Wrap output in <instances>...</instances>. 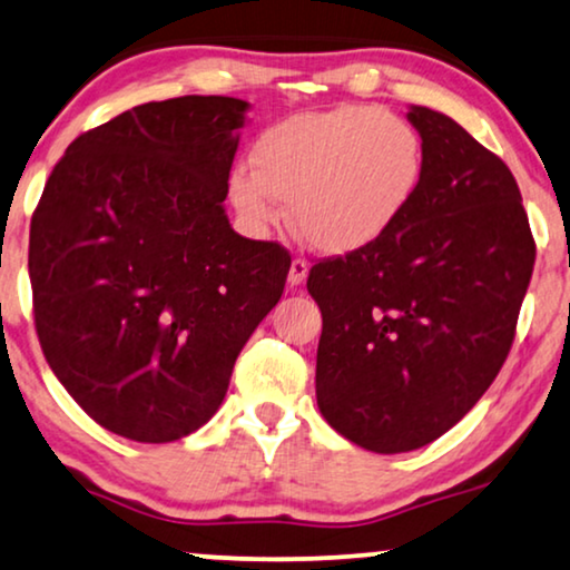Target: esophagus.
<instances>
[{"mask_svg":"<svg viewBox=\"0 0 570 570\" xmlns=\"http://www.w3.org/2000/svg\"><path fill=\"white\" fill-rule=\"evenodd\" d=\"M306 277H308V264L303 259H293L291 272H287V283H291V287H301L306 283Z\"/></svg>","mask_w":570,"mask_h":570,"instance_id":"1","label":"esophagus"}]
</instances>
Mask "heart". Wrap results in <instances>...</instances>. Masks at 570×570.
I'll return each instance as SVG.
<instances>
[{
	"label": "heart",
	"instance_id": "1",
	"mask_svg": "<svg viewBox=\"0 0 570 570\" xmlns=\"http://www.w3.org/2000/svg\"><path fill=\"white\" fill-rule=\"evenodd\" d=\"M417 129L376 106H337L279 121L256 145V166L230 176V199L248 228L269 230L287 213L326 254H353L392 233L423 184Z\"/></svg>",
	"mask_w": 570,
	"mask_h": 570
}]
</instances>
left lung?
I'll return each mask as SVG.
<instances>
[{
    "label": "left lung",
    "instance_id": "1",
    "mask_svg": "<svg viewBox=\"0 0 570 570\" xmlns=\"http://www.w3.org/2000/svg\"><path fill=\"white\" fill-rule=\"evenodd\" d=\"M425 150L407 215L379 244L311 267L322 308L316 402L376 454L425 446L470 412L509 355L534 269L517 178L446 114L410 106Z\"/></svg>",
    "mask_w": 570,
    "mask_h": 570
}]
</instances>
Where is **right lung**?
<instances>
[{"mask_svg": "<svg viewBox=\"0 0 570 570\" xmlns=\"http://www.w3.org/2000/svg\"><path fill=\"white\" fill-rule=\"evenodd\" d=\"M248 104L184 96L85 131L30 220L43 355L106 431L168 443L215 415L291 254L225 215Z\"/></svg>", "mask_w": 570, "mask_h": 570, "instance_id": "add662e5", "label": "right lung"}]
</instances>
